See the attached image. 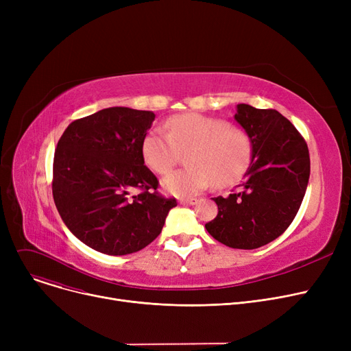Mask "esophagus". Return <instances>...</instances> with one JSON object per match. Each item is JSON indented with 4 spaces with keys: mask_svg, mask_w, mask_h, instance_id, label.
<instances>
[{
    "mask_svg": "<svg viewBox=\"0 0 351 351\" xmlns=\"http://www.w3.org/2000/svg\"><path fill=\"white\" fill-rule=\"evenodd\" d=\"M182 205H196L197 204V199L196 197H191V199H180L179 200Z\"/></svg>",
    "mask_w": 351,
    "mask_h": 351,
    "instance_id": "esophagus-1",
    "label": "esophagus"
}]
</instances>
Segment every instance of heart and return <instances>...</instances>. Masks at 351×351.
Here are the masks:
<instances>
[{
  "label": "heart",
  "mask_w": 351,
  "mask_h": 351,
  "mask_svg": "<svg viewBox=\"0 0 351 351\" xmlns=\"http://www.w3.org/2000/svg\"><path fill=\"white\" fill-rule=\"evenodd\" d=\"M166 132L155 126L142 141V156L149 168L168 173L186 155L188 168L166 176L163 189L175 196H193L209 188L229 186L241 179L250 165L252 142L247 134L223 119L202 114H182L165 123Z\"/></svg>",
  "instance_id": "1"
}]
</instances>
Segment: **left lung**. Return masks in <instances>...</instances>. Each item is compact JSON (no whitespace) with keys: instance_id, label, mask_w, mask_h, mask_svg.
Segmentation results:
<instances>
[{"instance_id":"8db88e82","label":"left lung","mask_w":351,"mask_h":351,"mask_svg":"<svg viewBox=\"0 0 351 351\" xmlns=\"http://www.w3.org/2000/svg\"><path fill=\"white\" fill-rule=\"evenodd\" d=\"M234 121L252 142V162L239 192L213 197L217 216L205 228L233 249H257L278 239L303 202L310 156L306 141L276 109L236 106Z\"/></svg>"}]
</instances>
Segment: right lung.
<instances>
[{
    "mask_svg": "<svg viewBox=\"0 0 351 351\" xmlns=\"http://www.w3.org/2000/svg\"><path fill=\"white\" fill-rule=\"evenodd\" d=\"M155 114L106 108L69 123L53 156L52 195L65 226L97 252L122 256L159 236L176 199L156 192L142 141ZM138 189L141 192L132 195Z\"/></svg>",
    "mask_w": 351,
    "mask_h": 351,
    "instance_id": "add662e5",
    "label": "right lung"
}]
</instances>
